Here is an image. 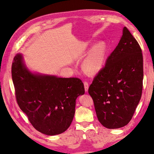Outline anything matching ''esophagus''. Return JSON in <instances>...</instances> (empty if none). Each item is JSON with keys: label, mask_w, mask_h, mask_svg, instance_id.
Segmentation results:
<instances>
[{"label": "esophagus", "mask_w": 154, "mask_h": 154, "mask_svg": "<svg viewBox=\"0 0 154 154\" xmlns=\"http://www.w3.org/2000/svg\"><path fill=\"white\" fill-rule=\"evenodd\" d=\"M84 88H85V91L86 92H88V84L87 82H84Z\"/></svg>", "instance_id": "1"}]
</instances>
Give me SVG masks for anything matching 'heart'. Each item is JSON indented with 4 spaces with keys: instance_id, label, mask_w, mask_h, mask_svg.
<instances>
[{
    "instance_id": "obj_1",
    "label": "heart",
    "mask_w": 154,
    "mask_h": 154,
    "mask_svg": "<svg viewBox=\"0 0 154 154\" xmlns=\"http://www.w3.org/2000/svg\"><path fill=\"white\" fill-rule=\"evenodd\" d=\"M107 48L103 42L95 44L82 63L83 70L88 74H95L102 69L106 60Z\"/></svg>"
}]
</instances>
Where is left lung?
<instances>
[{
	"label": "left lung",
	"mask_w": 154,
	"mask_h": 154,
	"mask_svg": "<svg viewBox=\"0 0 154 154\" xmlns=\"http://www.w3.org/2000/svg\"><path fill=\"white\" fill-rule=\"evenodd\" d=\"M143 77L141 48L124 27L119 43L88 88L103 126L118 128L130 122L141 98Z\"/></svg>",
	"instance_id": "1"
}]
</instances>
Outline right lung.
Here are the masks:
<instances>
[{"label":"right lung","instance_id":"obj_1","mask_svg":"<svg viewBox=\"0 0 154 154\" xmlns=\"http://www.w3.org/2000/svg\"><path fill=\"white\" fill-rule=\"evenodd\" d=\"M12 77L19 106L37 131L55 135L67 130L74 117L75 100L85 93L81 80L32 73L21 54L14 58Z\"/></svg>","mask_w":154,"mask_h":154}]
</instances>
